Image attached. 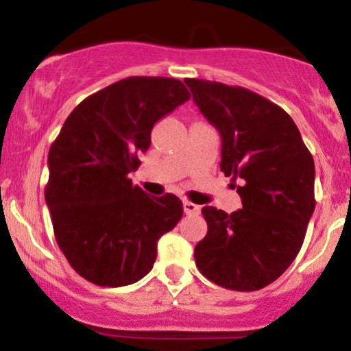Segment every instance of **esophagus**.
<instances>
[{
    "label": "esophagus",
    "mask_w": 351,
    "mask_h": 351,
    "mask_svg": "<svg viewBox=\"0 0 351 351\" xmlns=\"http://www.w3.org/2000/svg\"><path fill=\"white\" fill-rule=\"evenodd\" d=\"M183 209L186 215H199L201 213V206L191 203V201H183Z\"/></svg>",
    "instance_id": "obj_1"
}]
</instances>
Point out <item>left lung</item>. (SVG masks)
Segmentation results:
<instances>
[{
  "label": "left lung",
  "instance_id": "1",
  "mask_svg": "<svg viewBox=\"0 0 351 351\" xmlns=\"http://www.w3.org/2000/svg\"><path fill=\"white\" fill-rule=\"evenodd\" d=\"M223 138L221 171L239 181L243 208L201 209L208 232L195 247L206 279L239 292L279 279L304 244L315 209V165L291 115L249 88L184 79Z\"/></svg>",
  "mask_w": 351,
  "mask_h": 351
}]
</instances>
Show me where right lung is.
Wrapping results in <instances>:
<instances>
[{
  "label": "right lung",
  "mask_w": 351,
  "mask_h": 351,
  "mask_svg": "<svg viewBox=\"0 0 351 351\" xmlns=\"http://www.w3.org/2000/svg\"><path fill=\"white\" fill-rule=\"evenodd\" d=\"M189 100L178 79L127 77L84 99L51 145L47 208L58 245L75 272L122 287L152 271L156 245L183 216L178 196L134 186L153 125Z\"/></svg>",
  "instance_id": "add662e5"
}]
</instances>
